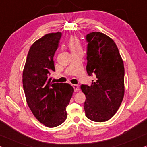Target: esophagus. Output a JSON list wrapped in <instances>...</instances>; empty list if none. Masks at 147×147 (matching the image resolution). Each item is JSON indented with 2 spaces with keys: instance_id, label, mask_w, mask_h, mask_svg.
Segmentation results:
<instances>
[{
  "instance_id": "esophagus-1",
  "label": "esophagus",
  "mask_w": 147,
  "mask_h": 147,
  "mask_svg": "<svg viewBox=\"0 0 147 147\" xmlns=\"http://www.w3.org/2000/svg\"><path fill=\"white\" fill-rule=\"evenodd\" d=\"M73 87L74 88V90H75V92H78V91H79V90H80L79 86L78 84H74Z\"/></svg>"
}]
</instances>
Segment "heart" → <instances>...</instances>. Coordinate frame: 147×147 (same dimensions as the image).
I'll return each instance as SVG.
<instances>
[{
  "label": "heart",
  "mask_w": 147,
  "mask_h": 147,
  "mask_svg": "<svg viewBox=\"0 0 147 147\" xmlns=\"http://www.w3.org/2000/svg\"><path fill=\"white\" fill-rule=\"evenodd\" d=\"M67 46L70 49L71 53L82 51V46H81L80 41L76 37H71L67 41Z\"/></svg>",
  "instance_id": "1"
}]
</instances>
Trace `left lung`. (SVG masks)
Segmentation results:
<instances>
[{
  "instance_id": "8db88e82",
  "label": "left lung",
  "mask_w": 147,
  "mask_h": 147,
  "mask_svg": "<svg viewBox=\"0 0 147 147\" xmlns=\"http://www.w3.org/2000/svg\"><path fill=\"white\" fill-rule=\"evenodd\" d=\"M89 76H96L90 86L82 84L86 96L85 115L95 122H105L115 115L125 93L124 64L117 45L108 35L93 32L86 35Z\"/></svg>"
}]
</instances>
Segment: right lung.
I'll use <instances>...</instances> for the list:
<instances>
[{
	"instance_id": "1",
	"label": "right lung",
	"mask_w": 147,
	"mask_h": 147,
	"mask_svg": "<svg viewBox=\"0 0 147 147\" xmlns=\"http://www.w3.org/2000/svg\"><path fill=\"white\" fill-rule=\"evenodd\" d=\"M62 33H48L30 46L23 70L22 83L26 102L41 123L55 127L67 119L66 107L74 91L67 83H53V57Z\"/></svg>"
}]
</instances>
